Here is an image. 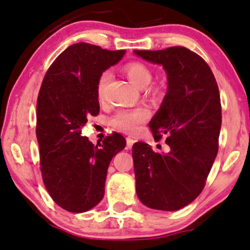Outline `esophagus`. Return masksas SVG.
<instances>
[{"label":"esophagus","mask_w":250,"mask_h":250,"mask_svg":"<svg viewBox=\"0 0 250 250\" xmlns=\"http://www.w3.org/2000/svg\"><path fill=\"white\" fill-rule=\"evenodd\" d=\"M133 144H134V140H133V138H131V137L126 138V149H131Z\"/></svg>","instance_id":"obj_1"}]
</instances>
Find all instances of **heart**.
<instances>
[{"label":"heart","mask_w":250,"mask_h":250,"mask_svg":"<svg viewBox=\"0 0 250 250\" xmlns=\"http://www.w3.org/2000/svg\"><path fill=\"white\" fill-rule=\"evenodd\" d=\"M124 72L128 79L139 88L147 87L153 79L151 70L141 62H129L124 66ZM110 78H111V73L110 71L105 70L100 74L99 79H97L96 93L100 101H103L104 99L105 88L110 82ZM148 110L144 106L133 109H121L110 119V124L123 132L134 133L138 131L142 123L148 118Z\"/></svg>","instance_id":"heart-1"}]
</instances>
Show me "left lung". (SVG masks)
I'll return each instance as SVG.
<instances>
[{"label": "left lung", "mask_w": 250, "mask_h": 250, "mask_svg": "<svg viewBox=\"0 0 250 250\" xmlns=\"http://www.w3.org/2000/svg\"><path fill=\"white\" fill-rule=\"evenodd\" d=\"M134 54L167 72V92L149 127L155 140L165 135L170 147L160 154L145 142L133 145L135 188L145 206L176 211L200 195L218 153L219 89L206 61L187 48Z\"/></svg>", "instance_id": "left-lung-1"}]
</instances>
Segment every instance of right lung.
Wrapping results in <instances>:
<instances>
[{
  "mask_svg": "<svg viewBox=\"0 0 250 250\" xmlns=\"http://www.w3.org/2000/svg\"><path fill=\"white\" fill-rule=\"evenodd\" d=\"M124 54L79 42L53 62L42 82L37 102L42 179L51 199L66 211L85 212L100 203L110 162L125 148L119 133L96 146L82 135L87 118L100 112V74Z\"/></svg>",
  "mask_w": 250,
  "mask_h": 250,
  "instance_id": "1",
  "label": "right lung"
}]
</instances>
